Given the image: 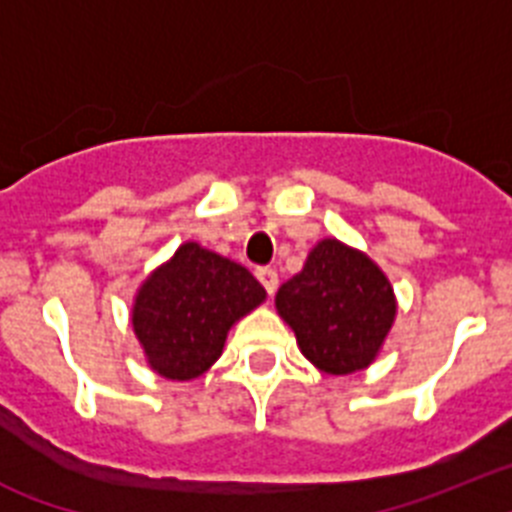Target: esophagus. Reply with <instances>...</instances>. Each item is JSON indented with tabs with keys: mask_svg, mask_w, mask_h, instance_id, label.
I'll return each mask as SVG.
<instances>
[{
	"mask_svg": "<svg viewBox=\"0 0 512 512\" xmlns=\"http://www.w3.org/2000/svg\"><path fill=\"white\" fill-rule=\"evenodd\" d=\"M255 275H257V281L265 286V291L275 293V288H278V273H275L273 268H257Z\"/></svg>",
	"mask_w": 512,
	"mask_h": 512,
	"instance_id": "1",
	"label": "esophagus"
}]
</instances>
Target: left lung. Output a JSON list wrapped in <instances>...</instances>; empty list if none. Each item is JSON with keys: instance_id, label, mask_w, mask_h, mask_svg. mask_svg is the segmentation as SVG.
<instances>
[{"instance_id": "left-lung-1", "label": "left lung", "mask_w": 512, "mask_h": 512, "mask_svg": "<svg viewBox=\"0 0 512 512\" xmlns=\"http://www.w3.org/2000/svg\"><path fill=\"white\" fill-rule=\"evenodd\" d=\"M275 309L319 371L345 376L376 361L397 317V299L371 257L322 239L304 270L278 288Z\"/></svg>"}]
</instances>
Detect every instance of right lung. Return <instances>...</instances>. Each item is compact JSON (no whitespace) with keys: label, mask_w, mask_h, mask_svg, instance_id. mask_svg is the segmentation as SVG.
Returning <instances> with one entry per match:
<instances>
[{"label":"right lung","mask_w":512,"mask_h":512,"mask_svg":"<svg viewBox=\"0 0 512 512\" xmlns=\"http://www.w3.org/2000/svg\"><path fill=\"white\" fill-rule=\"evenodd\" d=\"M262 301L265 288L250 270L185 242L141 283L131 324L151 371L190 381L219 361L231 324Z\"/></svg>","instance_id":"1"}]
</instances>
